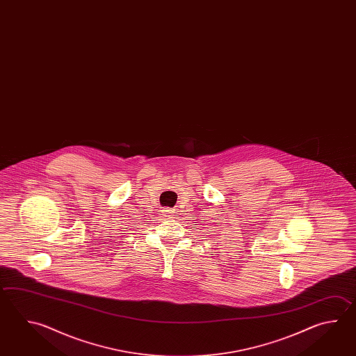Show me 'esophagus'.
<instances>
[{
	"label": "esophagus",
	"instance_id": "1",
	"mask_svg": "<svg viewBox=\"0 0 356 356\" xmlns=\"http://www.w3.org/2000/svg\"><path fill=\"white\" fill-rule=\"evenodd\" d=\"M162 215L166 216V218H171V216H174V210H172V209L165 208L162 210Z\"/></svg>",
	"mask_w": 356,
	"mask_h": 356
}]
</instances>
